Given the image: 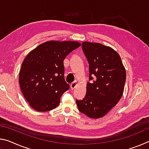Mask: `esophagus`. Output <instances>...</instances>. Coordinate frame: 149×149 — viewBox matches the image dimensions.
Segmentation results:
<instances>
[{
  "mask_svg": "<svg viewBox=\"0 0 149 149\" xmlns=\"http://www.w3.org/2000/svg\"><path fill=\"white\" fill-rule=\"evenodd\" d=\"M77 84V81H75L73 83H72L71 85H70V87H71L72 89H74L75 87H76V85Z\"/></svg>",
  "mask_w": 149,
  "mask_h": 149,
  "instance_id": "1",
  "label": "esophagus"
}]
</instances>
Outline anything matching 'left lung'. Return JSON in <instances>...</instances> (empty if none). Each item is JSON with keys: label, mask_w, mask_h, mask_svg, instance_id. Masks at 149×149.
<instances>
[{"label": "left lung", "mask_w": 149, "mask_h": 149, "mask_svg": "<svg viewBox=\"0 0 149 149\" xmlns=\"http://www.w3.org/2000/svg\"><path fill=\"white\" fill-rule=\"evenodd\" d=\"M82 49L89 65V81L83 100H75L78 110L100 118L117 104L123 95L126 72L119 54L110 47L84 42ZM95 77L94 79L93 77Z\"/></svg>", "instance_id": "1"}]
</instances>
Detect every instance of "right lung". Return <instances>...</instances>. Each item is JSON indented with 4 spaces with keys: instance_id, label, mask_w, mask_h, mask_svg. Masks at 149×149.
Listing matches in <instances>:
<instances>
[{
    "instance_id": "obj_1",
    "label": "right lung",
    "mask_w": 149,
    "mask_h": 149,
    "mask_svg": "<svg viewBox=\"0 0 149 149\" xmlns=\"http://www.w3.org/2000/svg\"><path fill=\"white\" fill-rule=\"evenodd\" d=\"M80 46L76 41H47L25 58L19 83L24 97L33 109L47 112L58 106L61 96L70 88L64 79V60Z\"/></svg>"
}]
</instances>
